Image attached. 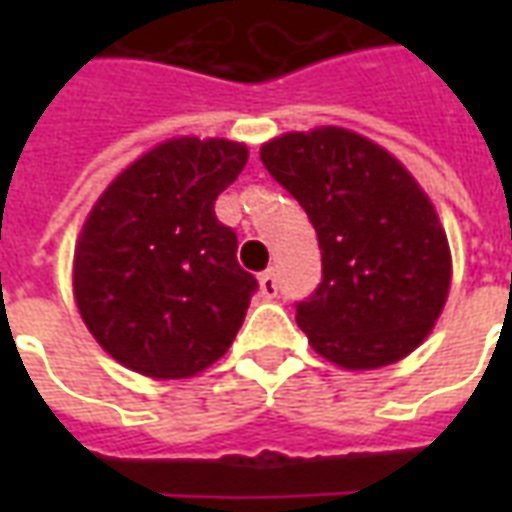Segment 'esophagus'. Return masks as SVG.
Here are the masks:
<instances>
[{
  "label": "esophagus",
  "mask_w": 512,
  "mask_h": 512,
  "mask_svg": "<svg viewBox=\"0 0 512 512\" xmlns=\"http://www.w3.org/2000/svg\"><path fill=\"white\" fill-rule=\"evenodd\" d=\"M277 277H274V271H263L260 274V293H263V299H274L277 296Z\"/></svg>",
  "instance_id": "esophagus-1"
}]
</instances>
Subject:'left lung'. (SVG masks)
I'll return each instance as SVG.
<instances>
[{
  "instance_id": "1",
  "label": "left lung",
  "mask_w": 512,
  "mask_h": 512,
  "mask_svg": "<svg viewBox=\"0 0 512 512\" xmlns=\"http://www.w3.org/2000/svg\"><path fill=\"white\" fill-rule=\"evenodd\" d=\"M263 167L310 216L323 277L296 301L310 345L348 370L392 365L439 318L450 290V246L406 167L345 128L285 134Z\"/></svg>"
}]
</instances>
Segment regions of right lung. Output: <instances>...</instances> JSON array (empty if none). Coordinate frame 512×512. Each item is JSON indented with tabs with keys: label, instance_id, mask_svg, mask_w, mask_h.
Segmentation results:
<instances>
[{
	"label": "right lung",
	"instance_id": "1",
	"mask_svg": "<svg viewBox=\"0 0 512 512\" xmlns=\"http://www.w3.org/2000/svg\"><path fill=\"white\" fill-rule=\"evenodd\" d=\"M246 147L180 136L153 147L104 191L73 255L87 329L120 365L186 378L233 345L257 279L238 266V235L213 202Z\"/></svg>",
	"mask_w": 512,
	"mask_h": 512
}]
</instances>
